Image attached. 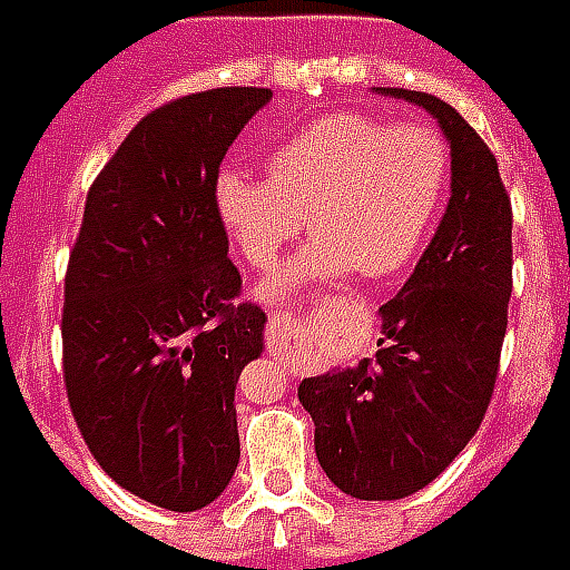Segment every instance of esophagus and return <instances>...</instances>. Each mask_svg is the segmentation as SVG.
I'll return each instance as SVG.
<instances>
[{
  "instance_id": "1",
  "label": "esophagus",
  "mask_w": 570,
  "mask_h": 570,
  "mask_svg": "<svg viewBox=\"0 0 570 570\" xmlns=\"http://www.w3.org/2000/svg\"><path fill=\"white\" fill-rule=\"evenodd\" d=\"M266 334H269V350H273V353H278V356L288 358L294 371H304L306 358H301V353L294 350L297 325H294L292 316H285V313H276V316L269 318V325H266Z\"/></svg>"
}]
</instances>
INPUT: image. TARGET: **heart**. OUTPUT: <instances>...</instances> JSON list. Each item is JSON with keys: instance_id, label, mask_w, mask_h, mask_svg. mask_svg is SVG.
<instances>
[{"instance_id": "b5f03b06", "label": "heart", "mask_w": 570, "mask_h": 570, "mask_svg": "<svg viewBox=\"0 0 570 570\" xmlns=\"http://www.w3.org/2000/svg\"><path fill=\"white\" fill-rule=\"evenodd\" d=\"M266 177L220 171L214 208L254 269H269L304 229V254L264 288L266 301L350 269L386 278L405 269L445 202L451 156L433 128L365 112H331L266 156Z\"/></svg>"}]
</instances>
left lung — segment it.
Returning a JSON list of instances; mask_svg holds the SVG:
<instances>
[{
	"label": "left lung",
	"instance_id": "left-lung-1",
	"mask_svg": "<svg viewBox=\"0 0 570 570\" xmlns=\"http://www.w3.org/2000/svg\"><path fill=\"white\" fill-rule=\"evenodd\" d=\"M433 116L451 149V199L393 301L374 358L304 377L316 458L343 494L402 500L466 448L494 393L512 292V208L498 159L451 104L377 88Z\"/></svg>",
	"mask_w": 570,
	"mask_h": 570
}]
</instances>
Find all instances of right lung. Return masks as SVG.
Wrapping results in <instances>:
<instances>
[{
	"mask_svg": "<svg viewBox=\"0 0 570 570\" xmlns=\"http://www.w3.org/2000/svg\"><path fill=\"white\" fill-rule=\"evenodd\" d=\"M269 88H212L144 116L88 189L63 288V383L100 470L196 512L239 466L236 383L266 313L242 276L214 177Z\"/></svg>",
	"mask_w": 570,
	"mask_h": 570,
	"instance_id": "obj_1",
	"label": "right lung"
}]
</instances>
